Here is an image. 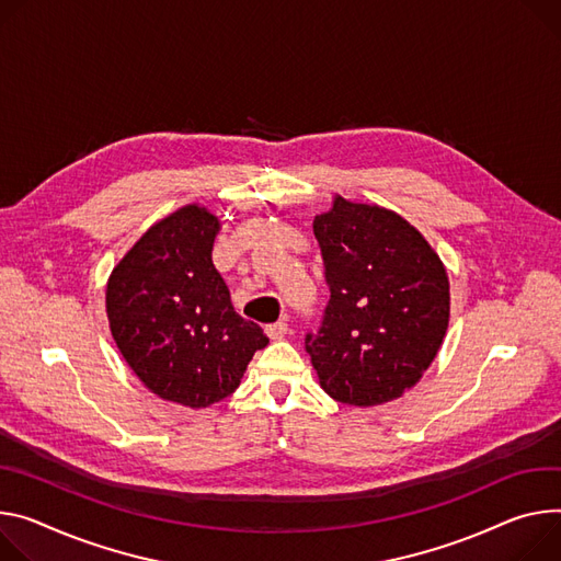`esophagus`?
Returning a JSON list of instances; mask_svg holds the SVG:
<instances>
[{"label": "esophagus", "mask_w": 561, "mask_h": 561, "mask_svg": "<svg viewBox=\"0 0 561 561\" xmlns=\"http://www.w3.org/2000/svg\"><path fill=\"white\" fill-rule=\"evenodd\" d=\"M266 333H268L271 340H284L286 333H288V324H286L284 320H279V322H275V324H268V327H266Z\"/></svg>", "instance_id": "obj_1"}]
</instances>
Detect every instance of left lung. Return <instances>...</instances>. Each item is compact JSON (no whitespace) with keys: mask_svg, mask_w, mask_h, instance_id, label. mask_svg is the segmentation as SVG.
<instances>
[{"mask_svg":"<svg viewBox=\"0 0 561 561\" xmlns=\"http://www.w3.org/2000/svg\"><path fill=\"white\" fill-rule=\"evenodd\" d=\"M313 232L331 299L307 351L337 402L374 407L412 389L449 324L447 271L427 239L393 210L335 194Z\"/></svg>","mask_w":561,"mask_h":561,"instance_id":"left-lung-1","label":"left lung"}]
</instances>
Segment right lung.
I'll list each match as a JSON object with an SVG mask.
<instances>
[{
	"label": "right lung",
	"instance_id": "right-lung-1",
	"mask_svg": "<svg viewBox=\"0 0 561 561\" xmlns=\"http://www.w3.org/2000/svg\"><path fill=\"white\" fill-rule=\"evenodd\" d=\"M219 230L206 206L174 210L125 252L105 293L125 363L151 393L190 410L230 396L268 344L262 327L234 311L213 264Z\"/></svg>",
	"mask_w": 561,
	"mask_h": 561
}]
</instances>
